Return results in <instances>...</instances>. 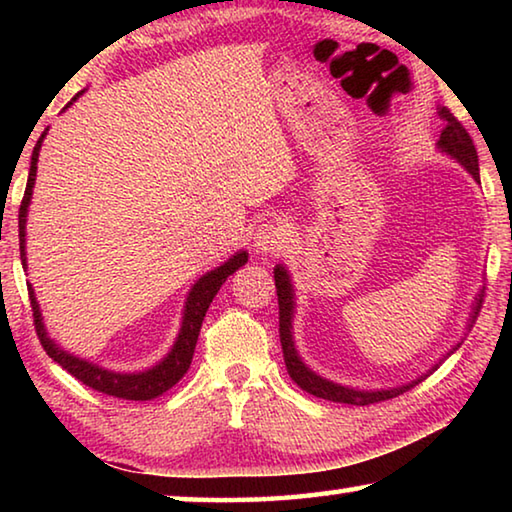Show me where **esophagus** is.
Instances as JSON below:
<instances>
[{
  "mask_svg": "<svg viewBox=\"0 0 512 512\" xmlns=\"http://www.w3.org/2000/svg\"><path fill=\"white\" fill-rule=\"evenodd\" d=\"M284 241H287V235H284L282 225L264 223L262 228L255 232L253 246H255L257 253L273 255V253H280V250L284 248Z\"/></svg>",
  "mask_w": 512,
  "mask_h": 512,
  "instance_id": "34e87169",
  "label": "esophagus"
}]
</instances>
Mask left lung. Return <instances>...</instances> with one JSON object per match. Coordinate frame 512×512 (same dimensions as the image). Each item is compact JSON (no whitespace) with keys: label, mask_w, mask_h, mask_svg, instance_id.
Segmentation results:
<instances>
[{"label":"left lung","mask_w":512,"mask_h":512,"mask_svg":"<svg viewBox=\"0 0 512 512\" xmlns=\"http://www.w3.org/2000/svg\"><path fill=\"white\" fill-rule=\"evenodd\" d=\"M438 115H440V119L445 121V128L440 131L438 149L447 153V155H452L454 160L461 162L463 167L472 173V178L476 180V183H479V155H476L470 133L465 131L461 121H458L447 108H438ZM273 273H275L277 305H280V343H282L284 363H287L289 377L296 381L302 391H307L309 395L320 397V400H329V402L368 406V404H375V402L391 400V397H397V395H402L406 391H411L415 384H420L424 377L431 375V372L440 366V363H436V366H431L429 372H424L422 377L409 381V384L397 386V388H381V391H359V388H348V386L334 384V381L316 375L314 370H309L305 363H302V359L298 357L296 343H293V309H296V302H293V287H291L289 271L282 264H277L273 268ZM481 302H483V291L479 293V298L474 300L472 316H470V323H467V327H472L476 316H479ZM458 348H461V343H456L454 348L447 352V357H449V354H454Z\"/></svg>","instance_id":"1"}]
</instances>
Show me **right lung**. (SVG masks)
I'll use <instances>...</instances> for the list:
<instances>
[{"label": "right lung", "mask_w": 512, "mask_h": 512, "mask_svg": "<svg viewBox=\"0 0 512 512\" xmlns=\"http://www.w3.org/2000/svg\"><path fill=\"white\" fill-rule=\"evenodd\" d=\"M83 90L76 94V97L67 103V108L79 99ZM47 131L40 135L38 144L33 146V155H31V169H29V180H27V189H24V198L20 205V259L22 266L27 268V253H24V244H27V212H29V203H31V194H33V185H36V171H38V155H40V146L42 140H45ZM248 262V253L246 250H239V253L232 255L228 262H223L219 268L205 273L203 277H198L196 284L189 291L187 302H185V311H183V325H180V332L176 336V343H173L171 352L164 357L160 363H155L153 368L144 370V372H112L97 366V363H90L85 359L74 357V354L65 352L63 348L49 339L45 323H42V314H40V305L36 300V293H33L31 284L29 287V300H31V309H33V325H36L38 339L42 343V348L54 359L58 366H63L69 375H74L79 381H83L85 386L94 388L103 395H112L119 397V400H133V402H146L153 400L162 393H167L171 386H176L180 379L185 377V372L189 370V363H192L194 350H196V341L198 334H201V325L203 318L210 309L212 300L216 293H219L221 284L228 280V277Z\"/></svg>", "instance_id": "obj_1"}]
</instances>
